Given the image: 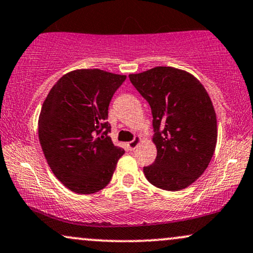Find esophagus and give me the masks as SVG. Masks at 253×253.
Wrapping results in <instances>:
<instances>
[{
	"instance_id": "esophagus-1",
	"label": "esophagus",
	"mask_w": 253,
	"mask_h": 253,
	"mask_svg": "<svg viewBox=\"0 0 253 253\" xmlns=\"http://www.w3.org/2000/svg\"><path fill=\"white\" fill-rule=\"evenodd\" d=\"M139 143H140V138L136 136V138H134L132 141H129V143L127 144V147H128L129 151H134L135 147L139 145Z\"/></svg>"
}]
</instances>
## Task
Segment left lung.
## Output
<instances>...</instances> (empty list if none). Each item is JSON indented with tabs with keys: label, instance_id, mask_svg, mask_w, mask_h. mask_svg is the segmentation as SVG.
Masks as SVG:
<instances>
[{
	"label": "left lung",
	"instance_id": "left-lung-1",
	"mask_svg": "<svg viewBox=\"0 0 253 253\" xmlns=\"http://www.w3.org/2000/svg\"><path fill=\"white\" fill-rule=\"evenodd\" d=\"M152 113L157 157L144 167L147 181L177 191L205 172L216 145V115L203 85L193 75L157 66L129 75Z\"/></svg>",
	"mask_w": 253,
	"mask_h": 253
}]
</instances>
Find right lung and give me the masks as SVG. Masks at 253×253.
Segmentation results:
<instances>
[{
    "label": "right lung",
    "mask_w": 253,
    "mask_h": 253,
    "mask_svg": "<svg viewBox=\"0 0 253 253\" xmlns=\"http://www.w3.org/2000/svg\"><path fill=\"white\" fill-rule=\"evenodd\" d=\"M123 75L83 69L64 75L43 101L39 140L52 172L71 191L94 194L103 189L125 151L108 133L113 95Z\"/></svg>",
    "instance_id": "add662e5"
}]
</instances>
